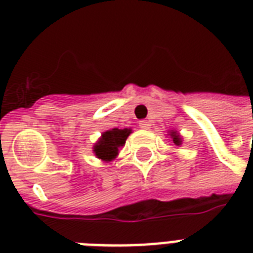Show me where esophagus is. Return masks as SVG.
Listing matches in <instances>:
<instances>
[{
    "mask_svg": "<svg viewBox=\"0 0 253 253\" xmlns=\"http://www.w3.org/2000/svg\"><path fill=\"white\" fill-rule=\"evenodd\" d=\"M139 127L143 128V130H148L151 127L150 121H146V119H143V121H139Z\"/></svg>",
    "mask_w": 253,
    "mask_h": 253,
    "instance_id": "obj_1",
    "label": "esophagus"
}]
</instances>
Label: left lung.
<instances>
[{
    "label": "left lung",
    "mask_w": 253,
    "mask_h": 253,
    "mask_svg": "<svg viewBox=\"0 0 253 253\" xmlns=\"http://www.w3.org/2000/svg\"><path fill=\"white\" fill-rule=\"evenodd\" d=\"M167 135H169V138H170V140H172V142L174 143L176 146L180 147L181 144H182V136H181L178 131L169 130L168 134H167Z\"/></svg>",
    "instance_id": "obj_1"
}]
</instances>
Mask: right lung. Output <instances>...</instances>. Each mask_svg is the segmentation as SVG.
<instances>
[{
  "mask_svg": "<svg viewBox=\"0 0 253 253\" xmlns=\"http://www.w3.org/2000/svg\"><path fill=\"white\" fill-rule=\"evenodd\" d=\"M132 132L131 128H111L101 134V138L93 146L95 158L105 163L113 162L119 154V150L125 146L126 139Z\"/></svg>",
  "mask_w": 253,
  "mask_h": 253,
  "instance_id": "obj_1",
  "label": "right lung"
}]
</instances>
